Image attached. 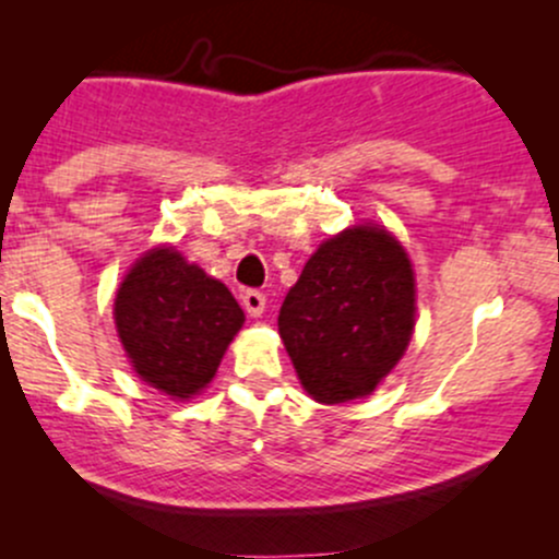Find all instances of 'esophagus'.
I'll use <instances>...</instances> for the list:
<instances>
[{
    "instance_id": "obj_1",
    "label": "esophagus",
    "mask_w": 559,
    "mask_h": 559,
    "mask_svg": "<svg viewBox=\"0 0 559 559\" xmlns=\"http://www.w3.org/2000/svg\"><path fill=\"white\" fill-rule=\"evenodd\" d=\"M240 300H243L246 313L253 316V319H257V316H262L264 313V306H267V297H264L262 292H257V289H246Z\"/></svg>"
}]
</instances>
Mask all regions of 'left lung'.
<instances>
[{
  "label": "left lung",
  "instance_id": "8db88e82",
  "mask_svg": "<svg viewBox=\"0 0 559 559\" xmlns=\"http://www.w3.org/2000/svg\"><path fill=\"white\" fill-rule=\"evenodd\" d=\"M416 284L408 253L384 227H352L306 262L278 313L300 384L326 405L365 397L400 362L414 335Z\"/></svg>",
  "mask_w": 559,
  "mask_h": 559
}]
</instances>
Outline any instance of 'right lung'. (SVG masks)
Segmentation results:
<instances>
[{
  "label": "right lung",
  "mask_w": 559,
  "mask_h": 559,
  "mask_svg": "<svg viewBox=\"0 0 559 559\" xmlns=\"http://www.w3.org/2000/svg\"><path fill=\"white\" fill-rule=\"evenodd\" d=\"M112 319L134 373L186 400L211 384L246 316L222 281L159 246L121 281Z\"/></svg>",
  "instance_id": "obj_1"
}]
</instances>
